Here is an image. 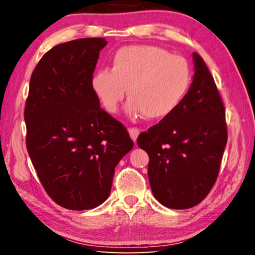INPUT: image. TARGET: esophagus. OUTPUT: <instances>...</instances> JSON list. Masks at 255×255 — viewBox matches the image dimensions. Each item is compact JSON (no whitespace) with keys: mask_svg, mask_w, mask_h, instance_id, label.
<instances>
[{"mask_svg":"<svg viewBox=\"0 0 255 255\" xmlns=\"http://www.w3.org/2000/svg\"><path fill=\"white\" fill-rule=\"evenodd\" d=\"M128 131H129V135H130V137H131V139L133 141H136L138 135H139V129L136 127H132V128H129Z\"/></svg>","mask_w":255,"mask_h":255,"instance_id":"34e87169","label":"esophagus"}]
</instances>
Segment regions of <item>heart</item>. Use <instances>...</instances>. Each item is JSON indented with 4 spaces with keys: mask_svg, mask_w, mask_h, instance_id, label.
<instances>
[{
    "mask_svg": "<svg viewBox=\"0 0 255 255\" xmlns=\"http://www.w3.org/2000/svg\"><path fill=\"white\" fill-rule=\"evenodd\" d=\"M191 83V68L180 55L161 47L133 45L112 55L109 70L92 76L94 96L108 112H117L126 97L130 115L156 120L171 115L182 102Z\"/></svg>",
    "mask_w": 255,
    "mask_h": 255,
    "instance_id": "obj_1",
    "label": "heart"
}]
</instances>
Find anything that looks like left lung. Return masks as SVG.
<instances>
[{"instance_id": "8db88e82", "label": "left lung", "mask_w": 255, "mask_h": 255, "mask_svg": "<svg viewBox=\"0 0 255 255\" xmlns=\"http://www.w3.org/2000/svg\"><path fill=\"white\" fill-rule=\"evenodd\" d=\"M180 106L143 131L137 144L149 156L148 180L163 206L188 209L205 199L217 180L227 143L225 107L200 55Z\"/></svg>"}]
</instances>
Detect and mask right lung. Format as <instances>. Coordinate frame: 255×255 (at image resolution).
I'll return each mask as SVG.
<instances>
[{
    "instance_id": "obj_1",
    "label": "right lung",
    "mask_w": 255,
    "mask_h": 255,
    "mask_svg": "<svg viewBox=\"0 0 255 255\" xmlns=\"http://www.w3.org/2000/svg\"><path fill=\"white\" fill-rule=\"evenodd\" d=\"M105 38L55 46L30 79L25 144L42 187L71 210L96 208L111 191L115 167L133 147L126 127L100 108L91 80Z\"/></svg>"
}]
</instances>
